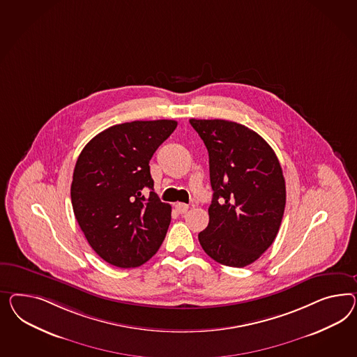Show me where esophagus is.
<instances>
[{
  "instance_id": "1",
  "label": "esophagus",
  "mask_w": 357,
  "mask_h": 357,
  "mask_svg": "<svg viewBox=\"0 0 357 357\" xmlns=\"http://www.w3.org/2000/svg\"><path fill=\"white\" fill-rule=\"evenodd\" d=\"M188 208H190V206H188L187 204H175V209H176V212L179 213V214H184V213H187V211H188Z\"/></svg>"
}]
</instances>
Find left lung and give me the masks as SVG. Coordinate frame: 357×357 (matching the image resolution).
<instances>
[{"instance_id":"8db88e82","label":"left lung","mask_w":357,"mask_h":357,"mask_svg":"<svg viewBox=\"0 0 357 357\" xmlns=\"http://www.w3.org/2000/svg\"><path fill=\"white\" fill-rule=\"evenodd\" d=\"M209 153L213 200L199 234L205 253L244 268L275 239L286 206V183L274 151L257 132L225 119H190Z\"/></svg>"}]
</instances>
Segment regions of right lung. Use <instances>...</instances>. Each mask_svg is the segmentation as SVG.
I'll use <instances>...</instances> for the list:
<instances>
[{
	"mask_svg": "<svg viewBox=\"0 0 357 357\" xmlns=\"http://www.w3.org/2000/svg\"><path fill=\"white\" fill-rule=\"evenodd\" d=\"M172 119L112 126L77 157L71 203L92 250L118 268H136L164 241L172 206L153 191L149 161L176 128ZM151 190L144 196V190Z\"/></svg>",
	"mask_w": 357,
	"mask_h": 357,
	"instance_id": "right-lung-1",
	"label": "right lung"
}]
</instances>
